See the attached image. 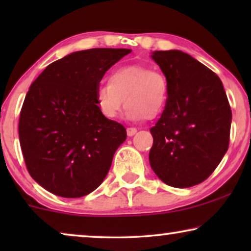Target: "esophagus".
<instances>
[{
  "label": "esophagus",
  "mask_w": 251,
  "mask_h": 251,
  "mask_svg": "<svg viewBox=\"0 0 251 251\" xmlns=\"http://www.w3.org/2000/svg\"><path fill=\"white\" fill-rule=\"evenodd\" d=\"M136 132H137L136 128H128V129H126V135H128L129 137H132Z\"/></svg>",
  "instance_id": "esophagus-1"
}]
</instances>
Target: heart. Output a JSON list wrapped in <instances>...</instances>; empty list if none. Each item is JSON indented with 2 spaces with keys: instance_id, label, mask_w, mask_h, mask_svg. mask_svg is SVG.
Segmentation results:
<instances>
[{
  "instance_id": "obj_1",
  "label": "heart",
  "mask_w": 251,
  "mask_h": 251,
  "mask_svg": "<svg viewBox=\"0 0 251 251\" xmlns=\"http://www.w3.org/2000/svg\"><path fill=\"white\" fill-rule=\"evenodd\" d=\"M168 95L169 87L162 73L142 65H128L115 68L109 74L108 84L99 85L96 101L106 119H115L126 101V119L139 121L162 113Z\"/></svg>"
}]
</instances>
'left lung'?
<instances>
[{
  "mask_svg": "<svg viewBox=\"0 0 251 251\" xmlns=\"http://www.w3.org/2000/svg\"><path fill=\"white\" fill-rule=\"evenodd\" d=\"M169 95L155 126L150 164L163 183L185 188L207 179L227 152L232 112L217 75L179 50L154 51Z\"/></svg>",
  "mask_w": 251,
  "mask_h": 251,
  "instance_id": "obj_1",
  "label": "left lung"
}]
</instances>
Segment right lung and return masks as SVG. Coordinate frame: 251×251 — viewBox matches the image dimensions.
Listing matches in <instances>:
<instances>
[{"label": "right lung", "mask_w": 251, "mask_h": 251, "mask_svg": "<svg viewBox=\"0 0 251 251\" xmlns=\"http://www.w3.org/2000/svg\"><path fill=\"white\" fill-rule=\"evenodd\" d=\"M130 49L72 52L46 67L30 85L19 118V140L34 180L61 198H81L105 179L126 128L106 119L96 90Z\"/></svg>", "instance_id": "add662e5"}]
</instances>
